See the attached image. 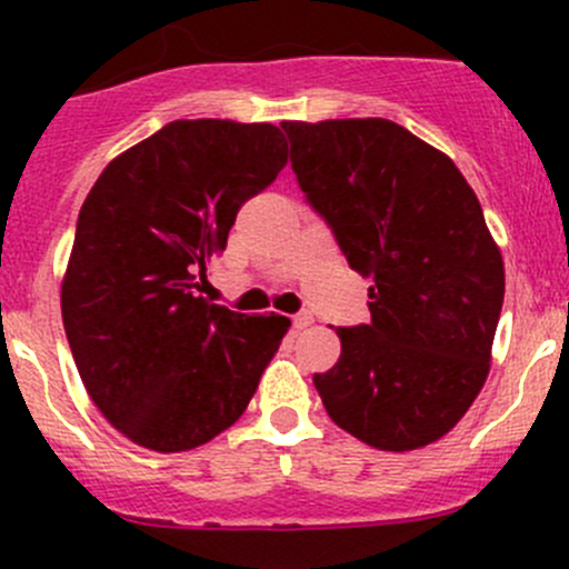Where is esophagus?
I'll use <instances>...</instances> for the list:
<instances>
[{"label":"esophagus","instance_id":"34e87169","mask_svg":"<svg viewBox=\"0 0 569 569\" xmlns=\"http://www.w3.org/2000/svg\"><path fill=\"white\" fill-rule=\"evenodd\" d=\"M313 325V317L308 311H302V313H297L295 317V327L297 330H306V327H311Z\"/></svg>","mask_w":569,"mask_h":569}]
</instances>
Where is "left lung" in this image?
Returning <instances> with one entry per match:
<instances>
[{
  "label": "left lung",
  "instance_id": "left-lung-1",
  "mask_svg": "<svg viewBox=\"0 0 569 569\" xmlns=\"http://www.w3.org/2000/svg\"><path fill=\"white\" fill-rule=\"evenodd\" d=\"M291 170L349 267L375 280L369 325L338 327L313 386L332 421L380 451L457 427L490 371L503 258L457 164L386 118L283 120Z\"/></svg>",
  "mask_w": 569,
  "mask_h": 569
}]
</instances>
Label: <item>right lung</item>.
Here are the masks:
<instances>
[{
  "mask_svg": "<svg viewBox=\"0 0 569 569\" xmlns=\"http://www.w3.org/2000/svg\"><path fill=\"white\" fill-rule=\"evenodd\" d=\"M286 168L272 123L173 120L107 164L82 203L60 306L101 416L142 449L209 443L248 410L291 321L200 297L244 200Z\"/></svg>",
  "mask_w": 569,
  "mask_h": 569,
  "instance_id": "right-lung-1",
  "label": "right lung"
}]
</instances>
